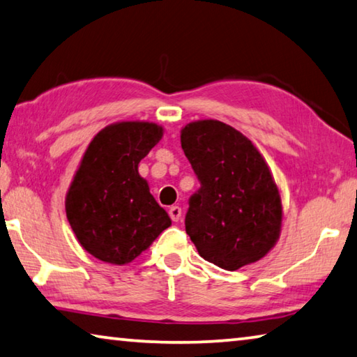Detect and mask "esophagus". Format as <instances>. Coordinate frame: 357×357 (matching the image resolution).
Segmentation results:
<instances>
[{"instance_id": "1", "label": "esophagus", "mask_w": 357, "mask_h": 357, "mask_svg": "<svg viewBox=\"0 0 357 357\" xmlns=\"http://www.w3.org/2000/svg\"><path fill=\"white\" fill-rule=\"evenodd\" d=\"M168 214H170L173 222H178L181 219V215H183V211H181L179 206H172L168 209Z\"/></svg>"}]
</instances>
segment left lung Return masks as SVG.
I'll use <instances>...</instances> for the list:
<instances>
[{"label": "left lung", "mask_w": 357, "mask_h": 357, "mask_svg": "<svg viewBox=\"0 0 357 357\" xmlns=\"http://www.w3.org/2000/svg\"><path fill=\"white\" fill-rule=\"evenodd\" d=\"M181 146L202 184L185 214V231L200 257L227 271L261 259L280 236L283 214L263 155L217 119L187 124Z\"/></svg>", "instance_id": "8db88e82"}]
</instances>
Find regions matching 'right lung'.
<instances>
[{
	"instance_id": "obj_1",
	"label": "right lung",
	"mask_w": 357,
	"mask_h": 357,
	"mask_svg": "<svg viewBox=\"0 0 357 357\" xmlns=\"http://www.w3.org/2000/svg\"><path fill=\"white\" fill-rule=\"evenodd\" d=\"M164 135L144 121L102 129L84 151L66 195V215L78 243L110 264H128L172 225L151 195L138 164Z\"/></svg>"
}]
</instances>
